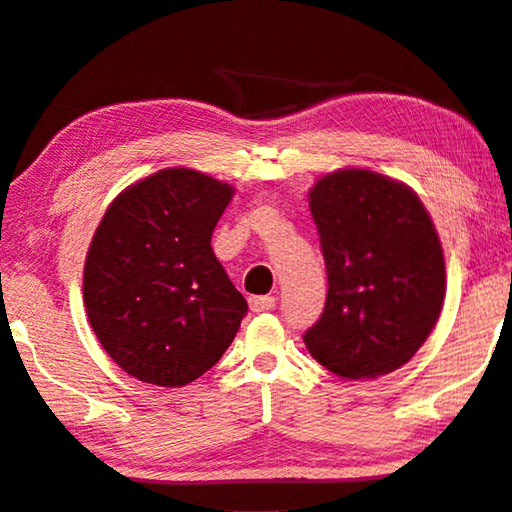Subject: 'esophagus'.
Segmentation results:
<instances>
[{"label":"esophagus","mask_w":512,"mask_h":512,"mask_svg":"<svg viewBox=\"0 0 512 512\" xmlns=\"http://www.w3.org/2000/svg\"><path fill=\"white\" fill-rule=\"evenodd\" d=\"M248 305L253 312H269L275 307V298L273 296H250Z\"/></svg>","instance_id":"obj_1"}]
</instances>
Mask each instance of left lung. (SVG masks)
I'll return each instance as SVG.
<instances>
[{
    "label": "left lung",
    "mask_w": 512,
    "mask_h": 512,
    "mask_svg": "<svg viewBox=\"0 0 512 512\" xmlns=\"http://www.w3.org/2000/svg\"><path fill=\"white\" fill-rule=\"evenodd\" d=\"M328 273L326 307L305 330L312 358L346 380L403 367L444 303V255L408 186L371 170H339L310 191Z\"/></svg>",
    "instance_id": "1"
}]
</instances>
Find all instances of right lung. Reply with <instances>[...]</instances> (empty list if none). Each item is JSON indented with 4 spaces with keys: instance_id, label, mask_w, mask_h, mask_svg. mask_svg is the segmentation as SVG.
Returning <instances> with one entry per match:
<instances>
[{
    "instance_id": "right-lung-1",
    "label": "right lung",
    "mask_w": 512,
    "mask_h": 512,
    "mask_svg": "<svg viewBox=\"0 0 512 512\" xmlns=\"http://www.w3.org/2000/svg\"><path fill=\"white\" fill-rule=\"evenodd\" d=\"M232 186L168 168L111 202L88 248L93 332L129 376L182 387L221 360L248 312L212 250Z\"/></svg>"
}]
</instances>
